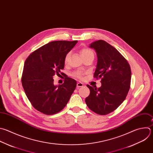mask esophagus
<instances>
[{
  "instance_id": "esophagus-1",
  "label": "esophagus",
  "mask_w": 153,
  "mask_h": 153,
  "mask_svg": "<svg viewBox=\"0 0 153 153\" xmlns=\"http://www.w3.org/2000/svg\"><path fill=\"white\" fill-rule=\"evenodd\" d=\"M82 86H83V84L82 83L78 82L77 83V88H79L80 87H82Z\"/></svg>"
}]
</instances>
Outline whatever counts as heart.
I'll use <instances>...</instances> for the list:
<instances>
[{
    "label": "heart",
    "mask_w": 153,
    "mask_h": 153,
    "mask_svg": "<svg viewBox=\"0 0 153 153\" xmlns=\"http://www.w3.org/2000/svg\"><path fill=\"white\" fill-rule=\"evenodd\" d=\"M80 55H81V56L83 59H85V58H88V57H94V53L93 52V51L92 50H91L90 48H87V47L82 48L80 50ZM70 56V53H68L65 55V59H64L65 64L68 63ZM83 75V73H82L81 71L74 72L72 74L73 76H74L75 77H77V78H79V79H81Z\"/></svg>",
    "instance_id": "1"
}]
</instances>
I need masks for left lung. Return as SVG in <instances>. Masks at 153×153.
Wrapping results in <instances>:
<instances>
[{"label": "left lung", "instance_id": "left-lung-1", "mask_svg": "<svg viewBox=\"0 0 153 153\" xmlns=\"http://www.w3.org/2000/svg\"><path fill=\"white\" fill-rule=\"evenodd\" d=\"M89 47L97 53L94 77L101 79V86L97 88L87 85L90 94L85 102L91 111L105 115L115 111L126 99L130 86L131 69L124 56L107 42L98 40Z\"/></svg>", "mask_w": 153, "mask_h": 153}]
</instances>
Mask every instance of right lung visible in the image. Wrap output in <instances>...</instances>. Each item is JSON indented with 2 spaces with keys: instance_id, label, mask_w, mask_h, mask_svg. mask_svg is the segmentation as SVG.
<instances>
[{
  "instance_id": "right-lung-1",
  "label": "right lung",
  "mask_w": 153,
  "mask_h": 153,
  "mask_svg": "<svg viewBox=\"0 0 153 153\" xmlns=\"http://www.w3.org/2000/svg\"><path fill=\"white\" fill-rule=\"evenodd\" d=\"M77 42L52 41L34 51L25 62L23 88L33 108L44 114L62 111L76 89L74 79L67 76L63 84L55 85L53 77L64 68L65 55Z\"/></svg>"
}]
</instances>
